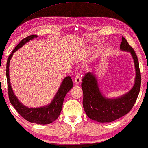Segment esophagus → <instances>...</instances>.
Returning <instances> with one entry per match:
<instances>
[{"mask_svg":"<svg viewBox=\"0 0 148 148\" xmlns=\"http://www.w3.org/2000/svg\"><path fill=\"white\" fill-rule=\"evenodd\" d=\"M81 75L80 73H77V75L75 76V80H74V82L75 84H76V85H77L81 82L82 81V77H81Z\"/></svg>","mask_w":148,"mask_h":148,"instance_id":"obj_1","label":"esophagus"}]
</instances>
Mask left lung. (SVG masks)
Masks as SVG:
<instances>
[{
	"instance_id": "8db88e82",
	"label": "left lung",
	"mask_w": 148,
	"mask_h": 148,
	"mask_svg": "<svg viewBox=\"0 0 148 148\" xmlns=\"http://www.w3.org/2000/svg\"><path fill=\"white\" fill-rule=\"evenodd\" d=\"M120 48L131 53L135 63V84L128 93L116 99H108L100 92L95 74L89 72L82 79L84 111L88 118L99 122H111L127 114L135 105L140 91L141 78L137 55L123 36Z\"/></svg>"
}]
</instances>
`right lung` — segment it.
Masks as SVG:
<instances>
[{
	"mask_svg": "<svg viewBox=\"0 0 148 148\" xmlns=\"http://www.w3.org/2000/svg\"><path fill=\"white\" fill-rule=\"evenodd\" d=\"M37 36H38L35 35V34H32V35L24 38L15 47V49L11 53V54L9 56L7 62L6 70L8 95L11 105L16 109L18 114L25 120L32 122V123H36L38 124H48L56 120L58 118L59 115L60 114L65 96L73 86L71 77L68 76L63 79L56 95L48 105L45 107H38V108H30V107H27L22 104L13 93L11 86L10 79H9V62H10L11 58L13 53L15 52L19 48H20L25 43H27L30 40L33 39L34 38L37 37Z\"/></svg>",
	"mask_w": 148,
	"mask_h": 148,
	"instance_id": "obj_1",
	"label": "right lung"
}]
</instances>
